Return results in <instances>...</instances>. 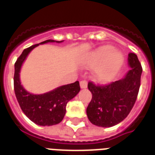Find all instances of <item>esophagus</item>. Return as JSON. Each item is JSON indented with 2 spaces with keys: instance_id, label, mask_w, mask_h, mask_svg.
<instances>
[{
  "instance_id": "esophagus-1",
  "label": "esophagus",
  "mask_w": 155,
  "mask_h": 155,
  "mask_svg": "<svg viewBox=\"0 0 155 155\" xmlns=\"http://www.w3.org/2000/svg\"><path fill=\"white\" fill-rule=\"evenodd\" d=\"M80 87L81 88H86V87H87V80H81L80 83Z\"/></svg>"
}]
</instances>
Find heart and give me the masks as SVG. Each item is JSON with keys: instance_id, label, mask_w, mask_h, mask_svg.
Instances as JSON below:
<instances>
[{"instance_id": "heart-1", "label": "heart", "mask_w": 155, "mask_h": 155, "mask_svg": "<svg viewBox=\"0 0 155 155\" xmlns=\"http://www.w3.org/2000/svg\"><path fill=\"white\" fill-rule=\"evenodd\" d=\"M85 63L89 67L97 66L94 71L95 80L107 83L117 75L124 63V56L111 46H102L87 54Z\"/></svg>"}]
</instances>
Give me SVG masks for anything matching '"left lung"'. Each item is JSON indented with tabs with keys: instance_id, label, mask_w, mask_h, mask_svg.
Listing matches in <instances>:
<instances>
[{
	"instance_id": "obj_1",
	"label": "left lung",
	"mask_w": 155,
	"mask_h": 155,
	"mask_svg": "<svg viewBox=\"0 0 155 155\" xmlns=\"http://www.w3.org/2000/svg\"><path fill=\"white\" fill-rule=\"evenodd\" d=\"M130 71L123 79L105 85L88 82L92 97L87 108L90 122L100 127H111L125 119L134 105L139 92L142 68L137 56H128Z\"/></svg>"
}]
</instances>
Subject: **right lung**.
Here are the masks:
<instances>
[{
	"label": "right lung",
	"instance_id": "obj_1",
	"mask_svg": "<svg viewBox=\"0 0 155 155\" xmlns=\"http://www.w3.org/2000/svg\"><path fill=\"white\" fill-rule=\"evenodd\" d=\"M54 42L60 43L63 41L49 39L40 42L39 44ZM39 44L33 45L24 50L16 61L13 77L14 92L21 110L30 120L38 125L50 126L57 125L63 120L66 113L67 104L79 93L80 87L79 81H75L73 84L63 85L40 95L30 93L22 87L20 81L21 65L29 53Z\"/></svg>",
	"mask_w": 155,
	"mask_h": 155
}]
</instances>
